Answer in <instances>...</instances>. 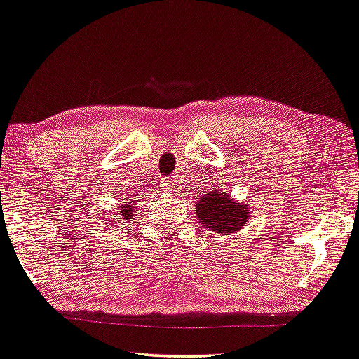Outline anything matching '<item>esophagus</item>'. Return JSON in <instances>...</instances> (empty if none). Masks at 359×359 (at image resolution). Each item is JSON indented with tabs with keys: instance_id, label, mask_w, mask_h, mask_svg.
<instances>
[{
	"instance_id": "1",
	"label": "esophagus",
	"mask_w": 359,
	"mask_h": 359,
	"mask_svg": "<svg viewBox=\"0 0 359 359\" xmlns=\"http://www.w3.org/2000/svg\"><path fill=\"white\" fill-rule=\"evenodd\" d=\"M161 187H163L165 193H171L174 189V182L171 179H165V180H161Z\"/></svg>"
}]
</instances>
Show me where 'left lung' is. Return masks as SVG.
Here are the masks:
<instances>
[{"instance_id": "obj_1", "label": "left lung", "mask_w": 359, "mask_h": 359, "mask_svg": "<svg viewBox=\"0 0 359 359\" xmlns=\"http://www.w3.org/2000/svg\"><path fill=\"white\" fill-rule=\"evenodd\" d=\"M196 216L202 226L217 236L233 235L249 221L250 207L248 202H238L229 193L213 189L202 194L194 205Z\"/></svg>"}]
</instances>
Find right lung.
Here are the masks:
<instances>
[{
	"mask_svg": "<svg viewBox=\"0 0 359 359\" xmlns=\"http://www.w3.org/2000/svg\"><path fill=\"white\" fill-rule=\"evenodd\" d=\"M135 203H133V199L129 198V196H126V198H123L121 201V205H119V216L115 217L114 219L116 221H110V219H105V226L107 224H110V226H114V224H119L121 221H130V219H135Z\"/></svg>",
	"mask_w": 359,
	"mask_h": 359,
	"instance_id": "add662e5",
	"label": "right lung"
}]
</instances>
